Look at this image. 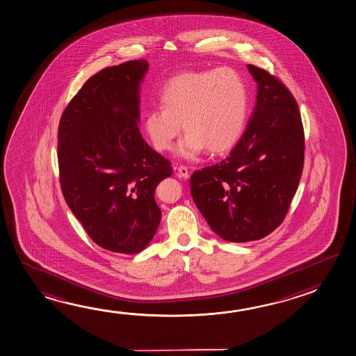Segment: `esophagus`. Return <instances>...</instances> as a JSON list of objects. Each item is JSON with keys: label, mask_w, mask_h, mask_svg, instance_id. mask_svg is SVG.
<instances>
[{"label": "esophagus", "mask_w": 356, "mask_h": 356, "mask_svg": "<svg viewBox=\"0 0 356 356\" xmlns=\"http://www.w3.org/2000/svg\"><path fill=\"white\" fill-rule=\"evenodd\" d=\"M177 170H178V175L181 177V178H186V179L189 178V169L186 165H179Z\"/></svg>", "instance_id": "obj_1"}]
</instances>
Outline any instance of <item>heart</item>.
<instances>
[{
	"label": "heart",
	"mask_w": 356,
	"mask_h": 356,
	"mask_svg": "<svg viewBox=\"0 0 356 356\" xmlns=\"http://www.w3.org/2000/svg\"><path fill=\"white\" fill-rule=\"evenodd\" d=\"M161 108L145 117V131L153 147L170 151L181 126L187 133L179 154L194 158L208 149L211 154L230 151L247 123V86L229 67L187 71L173 76L159 96Z\"/></svg>",
	"instance_id": "obj_1"
}]
</instances>
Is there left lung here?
<instances>
[{"instance_id": "1", "label": "left lung", "mask_w": 356, "mask_h": 356, "mask_svg": "<svg viewBox=\"0 0 356 356\" xmlns=\"http://www.w3.org/2000/svg\"><path fill=\"white\" fill-rule=\"evenodd\" d=\"M248 68L258 96L247 129L229 157L191 177L207 223L232 243L258 241L283 223L304 165V127L293 93L266 70Z\"/></svg>"}]
</instances>
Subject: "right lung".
<instances>
[{
	"instance_id": "1",
	"label": "right lung",
	"mask_w": 356,
	"mask_h": 356,
	"mask_svg": "<svg viewBox=\"0 0 356 356\" xmlns=\"http://www.w3.org/2000/svg\"><path fill=\"white\" fill-rule=\"evenodd\" d=\"M148 62L103 68L67 104L58 124L62 193L90 239L115 253L143 250L162 211L154 192L170 161L139 133V85Z\"/></svg>"
}]
</instances>
